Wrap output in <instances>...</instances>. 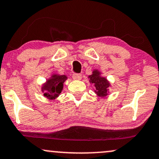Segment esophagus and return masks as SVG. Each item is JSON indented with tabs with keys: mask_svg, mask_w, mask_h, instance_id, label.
I'll list each match as a JSON object with an SVG mask.
<instances>
[{
	"mask_svg": "<svg viewBox=\"0 0 159 159\" xmlns=\"http://www.w3.org/2000/svg\"><path fill=\"white\" fill-rule=\"evenodd\" d=\"M72 77H73V79L75 80H80L82 79V74H74L73 75H72Z\"/></svg>",
	"mask_w": 159,
	"mask_h": 159,
	"instance_id": "esophagus-1",
	"label": "esophagus"
}]
</instances>
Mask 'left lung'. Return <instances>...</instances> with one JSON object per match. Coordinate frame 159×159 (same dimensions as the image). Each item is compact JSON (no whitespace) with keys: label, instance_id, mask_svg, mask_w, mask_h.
<instances>
[{"label":"left lung","instance_id":"left-lung-1","mask_svg":"<svg viewBox=\"0 0 159 159\" xmlns=\"http://www.w3.org/2000/svg\"><path fill=\"white\" fill-rule=\"evenodd\" d=\"M91 75L89 76L90 79L89 82L93 83L95 88V93L98 97H105L108 93V88L111 86V84L107 79L104 76H101V72L98 70H93Z\"/></svg>","mask_w":159,"mask_h":159}]
</instances>
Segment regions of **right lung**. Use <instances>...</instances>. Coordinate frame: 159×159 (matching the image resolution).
<instances>
[{
    "instance_id": "obj_1",
    "label": "right lung",
    "mask_w": 159,
    "mask_h": 159,
    "mask_svg": "<svg viewBox=\"0 0 159 159\" xmlns=\"http://www.w3.org/2000/svg\"><path fill=\"white\" fill-rule=\"evenodd\" d=\"M67 80L66 75L52 74V76L46 80L42 85V92L43 96L50 100L55 99L59 97L63 89V83Z\"/></svg>"
}]
</instances>
